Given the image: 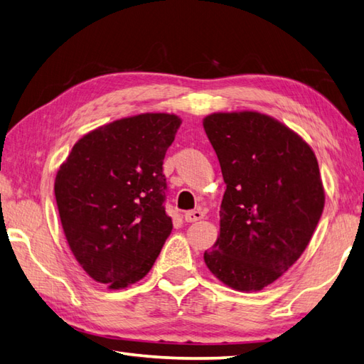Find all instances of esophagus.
I'll use <instances>...</instances> for the list:
<instances>
[{"instance_id": "obj_1", "label": "esophagus", "mask_w": 364, "mask_h": 364, "mask_svg": "<svg viewBox=\"0 0 364 364\" xmlns=\"http://www.w3.org/2000/svg\"><path fill=\"white\" fill-rule=\"evenodd\" d=\"M203 218H205V213L200 211V210L184 213V220H186V222H197V220H202Z\"/></svg>"}]
</instances>
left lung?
I'll return each mask as SVG.
<instances>
[{
  "label": "left lung",
  "instance_id": "8db88e82",
  "mask_svg": "<svg viewBox=\"0 0 364 364\" xmlns=\"http://www.w3.org/2000/svg\"><path fill=\"white\" fill-rule=\"evenodd\" d=\"M203 128L227 184L205 262L228 288L261 291L300 258L318 227L326 203L318 159L296 131L257 111L214 112Z\"/></svg>",
  "mask_w": 364,
  "mask_h": 364
}]
</instances>
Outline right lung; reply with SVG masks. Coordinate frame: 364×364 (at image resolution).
I'll return each instance as SVG.
<instances>
[{
    "mask_svg": "<svg viewBox=\"0 0 364 364\" xmlns=\"http://www.w3.org/2000/svg\"><path fill=\"white\" fill-rule=\"evenodd\" d=\"M181 119L145 112L84 134L54 180L65 239L80 266L109 289L142 280L172 231L162 161Z\"/></svg>",
    "mask_w": 364,
    "mask_h": 364,
    "instance_id": "obj_1",
    "label": "right lung"
}]
</instances>
